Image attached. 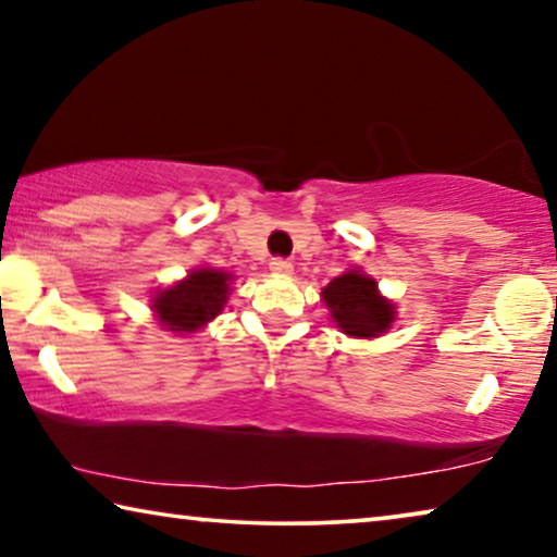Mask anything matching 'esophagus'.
Here are the masks:
<instances>
[{
    "instance_id": "esophagus-1",
    "label": "esophagus",
    "mask_w": 557,
    "mask_h": 557,
    "mask_svg": "<svg viewBox=\"0 0 557 557\" xmlns=\"http://www.w3.org/2000/svg\"><path fill=\"white\" fill-rule=\"evenodd\" d=\"M270 270H272V275H292V262L289 260H285V258H272V262H270Z\"/></svg>"
}]
</instances>
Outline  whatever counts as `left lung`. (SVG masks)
<instances>
[{
    "mask_svg": "<svg viewBox=\"0 0 557 557\" xmlns=\"http://www.w3.org/2000/svg\"><path fill=\"white\" fill-rule=\"evenodd\" d=\"M329 312L344 334L375 338L395 322V305L379 292V282L361 270H348L334 277L322 292Z\"/></svg>",
    "mask_w": 557,
    "mask_h": 557,
    "instance_id": "8db88e82",
    "label": "left lung"
}]
</instances>
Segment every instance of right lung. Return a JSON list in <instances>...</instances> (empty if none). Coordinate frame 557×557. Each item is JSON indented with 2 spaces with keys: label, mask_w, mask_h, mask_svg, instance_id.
Instances as JSON below:
<instances>
[{
  "label": "right lung",
  "mask_w": 557,
  "mask_h": 557,
  "mask_svg": "<svg viewBox=\"0 0 557 557\" xmlns=\"http://www.w3.org/2000/svg\"><path fill=\"white\" fill-rule=\"evenodd\" d=\"M231 280L233 275L223 270H191L172 287L157 292L152 297V312L169 332L194 334L223 312L231 295Z\"/></svg>",
  "instance_id": "obj_1"
}]
</instances>
